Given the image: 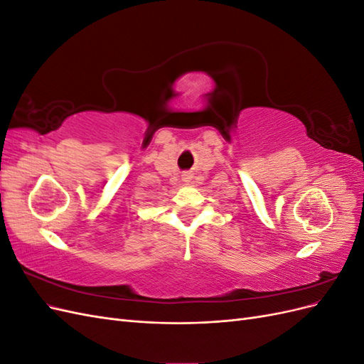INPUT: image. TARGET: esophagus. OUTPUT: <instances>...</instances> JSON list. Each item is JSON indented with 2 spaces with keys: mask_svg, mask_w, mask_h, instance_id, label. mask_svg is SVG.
Here are the masks:
<instances>
[{
  "mask_svg": "<svg viewBox=\"0 0 364 364\" xmlns=\"http://www.w3.org/2000/svg\"><path fill=\"white\" fill-rule=\"evenodd\" d=\"M182 179H183V182H190L191 181V176L190 174H183Z\"/></svg>",
  "mask_w": 364,
  "mask_h": 364,
  "instance_id": "obj_1",
  "label": "esophagus"
}]
</instances>
